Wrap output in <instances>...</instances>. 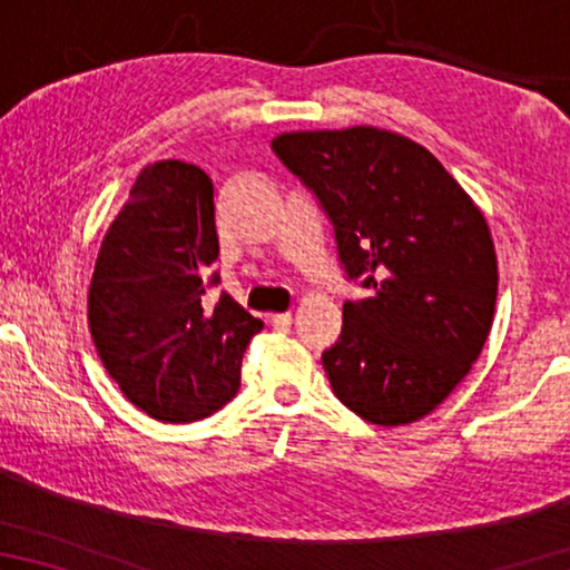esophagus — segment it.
I'll use <instances>...</instances> for the list:
<instances>
[{
	"instance_id": "34e87169",
	"label": "esophagus",
	"mask_w": 570,
	"mask_h": 570,
	"mask_svg": "<svg viewBox=\"0 0 570 570\" xmlns=\"http://www.w3.org/2000/svg\"><path fill=\"white\" fill-rule=\"evenodd\" d=\"M269 324H272V330L287 332V330H291V324H293V314H291V311H285V314H272Z\"/></svg>"
}]
</instances>
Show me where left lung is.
Segmentation results:
<instances>
[{
	"mask_svg": "<svg viewBox=\"0 0 570 570\" xmlns=\"http://www.w3.org/2000/svg\"><path fill=\"white\" fill-rule=\"evenodd\" d=\"M330 217L347 279L368 298L342 306L322 363L337 400L373 425L433 412L470 373L493 324L498 264L485 217L412 139L353 127L272 139Z\"/></svg>",
	"mask_w": 570,
	"mask_h": 570,
	"instance_id": "1",
	"label": "left lung"
}]
</instances>
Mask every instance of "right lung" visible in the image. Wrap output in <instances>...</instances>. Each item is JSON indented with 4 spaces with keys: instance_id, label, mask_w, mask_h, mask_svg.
<instances>
[{
    "instance_id": "right-lung-1",
    "label": "right lung",
    "mask_w": 570,
    "mask_h": 570,
    "mask_svg": "<svg viewBox=\"0 0 570 570\" xmlns=\"http://www.w3.org/2000/svg\"><path fill=\"white\" fill-rule=\"evenodd\" d=\"M215 189L184 160L142 168L100 244L88 295L96 350L124 396L163 423L209 417L236 396L264 322L220 283Z\"/></svg>"
}]
</instances>
